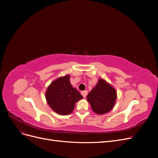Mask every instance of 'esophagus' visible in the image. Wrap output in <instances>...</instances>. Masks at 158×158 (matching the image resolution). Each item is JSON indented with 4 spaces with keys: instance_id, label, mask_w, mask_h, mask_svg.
Returning a JSON list of instances; mask_svg holds the SVG:
<instances>
[{
    "instance_id": "34e87169",
    "label": "esophagus",
    "mask_w": 158,
    "mask_h": 158,
    "mask_svg": "<svg viewBox=\"0 0 158 158\" xmlns=\"http://www.w3.org/2000/svg\"><path fill=\"white\" fill-rule=\"evenodd\" d=\"M81 94H82V95H83V97H84V98H85V97H86L87 94H88V91H87V90L82 91V92H81Z\"/></svg>"
}]
</instances>
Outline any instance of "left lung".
<instances>
[{
  "mask_svg": "<svg viewBox=\"0 0 158 158\" xmlns=\"http://www.w3.org/2000/svg\"><path fill=\"white\" fill-rule=\"evenodd\" d=\"M117 92L115 89L106 80L100 78L97 85L87 96L93 111L98 114L109 112L116 102Z\"/></svg>",
  "mask_w": 158,
  "mask_h": 158,
  "instance_id": "obj_1",
  "label": "left lung"
}]
</instances>
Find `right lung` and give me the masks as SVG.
Listing matches in <instances>:
<instances>
[{
	"label": "right lung",
	"mask_w": 158,
	"mask_h": 158,
	"mask_svg": "<svg viewBox=\"0 0 158 158\" xmlns=\"http://www.w3.org/2000/svg\"><path fill=\"white\" fill-rule=\"evenodd\" d=\"M45 98L50 107L61 115H67L73 111L76 103L83 96L72 86L70 75L54 80L47 88Z\"/></svg>",
	"instance_id": "obj_1"
}]
</instances>
